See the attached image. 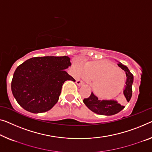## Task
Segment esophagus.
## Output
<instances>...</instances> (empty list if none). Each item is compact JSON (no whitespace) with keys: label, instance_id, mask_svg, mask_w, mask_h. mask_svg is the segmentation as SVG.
I'll return each mask as SVG.
<instances>
[{"label":"esophagus","instance_id":"esophagus-1","mask_svg":"<svg viewBox=\"0 0 152 152\" xmlns=\"http://www.w3.org/2000/svg\"><path fill=\"white\" fill-rule=\"evenodd\" d=\"M76 83L77 84V85L79 86V87H81V86L84 85V83L81 80H77L76 81Z\"/></svg>","mask_w":152,"mask_h":152}]
</instances>
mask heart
<instances>
[{
    "label": "heart",
    "instance_id": "b5f03b06",
    "mask_svg": "<svg viewBox=\"0 0 152 152\" xmlns=\"http://www.w3.org/2000/svg\"><path fill=\"white\" fill-rule=\"evenodd\" d=\"M78 73L94 80L93 89L102 98L115 96L125 83L123 72L108 62H88L78 67Z\"/></svg>",
    "mask_w": 152,
    "mask_h": 152
}]
</instances>
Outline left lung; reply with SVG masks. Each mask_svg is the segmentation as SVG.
<instances>
[{
    "mask_svg": "<svg viewBox=\"0 0 152 152\" xmlns=\"http://www.w3.org/2000/svg\"><path fill=\"white\" fill-rule=\"evenodd\" d=\"M119 67L124 70L126 75V81L125 89L124 90V95L127 102L130 100L132 94V86L134 80V77L131 74L128 67L121 63H117ZM83 102L87 106V108L96 114L110 116L117 114L123 110L125 106L121 105L116 100H99L98 98L91 93V96L88 98L83 99Z\"/></svg>",
    "mask_w": 152,
    "mask_h": 152,
    "instance_id": "1",
    "label": "left lung"
}]
</instances>
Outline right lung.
<instances>
[{
	"instance_id": "right-lung-1",
	"label": "right lung",
	"mask_w": 152,
	"mask_h": 152,
	"mask_svg": "<svg viewBox=\"0 0 152 152\" xmlns=\"http://www.w3.org/2000/svg\"><path fill=\"white\" fill-rule=\"evenodd\" d=\"M71 65L67 56H38L22 63L11 81L17 102L33 113L50 110L58 100L63 84L66 80L76 81L65 71Z\"/></svg>"
}]
</instances>
